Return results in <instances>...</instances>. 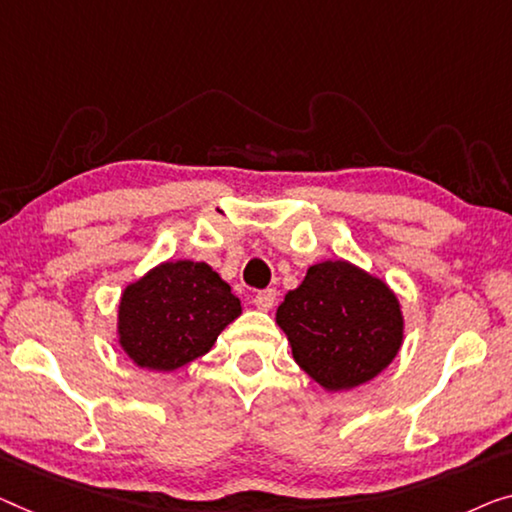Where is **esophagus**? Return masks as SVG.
I'll return each mask as SVG.
<instances>
[{"label": "esophagus", "mask_w": 512, "mask_h": 512, "mask_svg": "<svg viewBox=\"0 0 512 512\" xmlns=\"http://www.w3.org/2000/svg\"><path fill=\"white\" fill-rule=\"evenodd\" d=\"M255 308L262 310V312H269L273 305H276V289H264V292L255 294Z\"/></svg>", "instance_id": "obj_1"}]
</instances>
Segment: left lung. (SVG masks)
<instances>
[{"mask_svg": "<svg viewBox=\"0 0 512 512\" xmlns=\"http://www.w3.org/2000/svg\"><path fill=\"white\" fill-rule=\"evenodd\" d=\"M294 361L324 391H352L381 375L404 342L398 294L347 259L305 271L276 310Z\"/></svg>", "mask_w": 512, "mask_h": 512, "instance_id": "1", "label": "left lung"}]
</instances>
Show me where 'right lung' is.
Here are the masks:
<instances>
[{"label":"right lung","instance_id":"1","mask_svg":"<svg viewBox=\"0 0 512 512\" xmlns=\"http://www.w3.org/2000/svg\"><path fill=\"white\" fill-rule=\"evenodd\" d=\"M241 312L207 262H160L121 292L117 342L137 368L174 372L207 354Z\"/></svg>","mask_w":512,"mask_h":512}]
</instances>
